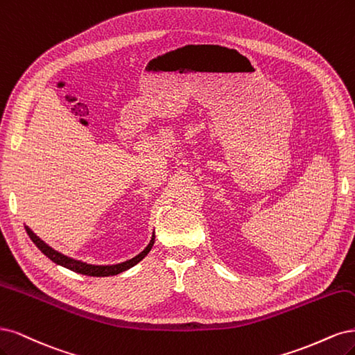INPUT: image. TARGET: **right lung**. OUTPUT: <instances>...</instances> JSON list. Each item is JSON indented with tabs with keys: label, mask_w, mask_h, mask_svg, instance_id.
Returning a JSON list of instances; mask_svg holds the SVG:
<instances>
[{
	"label": "right lung",
	"mask_w": 355,
	"mask_h": 355,
	"mask_svg": "<svg viewBox=\"0 0 355 355\" xmlns=\"http://www.w3.org/2000/svg\"><path fill=\"white\" fill-rule=\"evenodd\" d=\"M26 228V233L29 234L31 240L33 243L37 245V248L41 250V252L50 258L53 262H55L57 266H62L67 270H72L75 272H79V274H84V276H93V277H107V276H116V274L122 272V271H127L130 270L131 267H134L135 264H139V262L150 252V249L153 248V243H155V233L152 234V239L150 242H148V245L141 250V252L139 255H135L134 258L128 259V261H123V262H119V264H112V266H94V264H87V262L84 261H79V259H73L71 257L67 255H63L60 252H57L55 249H53L51 246H49L47 243L44 242V240H41L35 233H33L31 228L28 225H25Z\"/></svg>",
	"instance_id": "add662e5"
}]
</instances>
